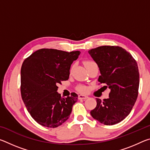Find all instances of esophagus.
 Listing matches in <instances>:
<instances>
[{
  "instance_id": "34e87169",
  "label": "esophagus",
  "mask_w": 150,
  "mask_h": 150,
  "mask_svg": "<svg viewBox=\"0 0 150 150\" xmlns=\"http://www.w3.org/2000/svg\"><path fill=\"white\" fill-rule=\"evenodd\" d=\"M87 98H88V96L86 95H79V99H87Z\"/></svg>"
}]
</instances>
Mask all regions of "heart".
Segmentation results:
<instances>
[{"label": "heart", "mask_w": 150, "mask_h": 150, "mask_svg": "<svg viewBox=\"0 0 150 150\" xmlns=\"http://www.w3.org/2000/svg\"><path fill=\"white\" fill-rule=\"evenodd\" d=\"M95 63V62H93V61H87V62H85V67H87L88 65L92 64V63ZM78 90L80 92L85 93V92H87V91L88 88L85 85H80V86H79Z\"/></svg>", "instance_id": "heart-1"}]
</instances>
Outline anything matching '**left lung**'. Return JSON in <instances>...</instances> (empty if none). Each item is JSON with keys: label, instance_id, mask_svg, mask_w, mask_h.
Listing matches in <instances>:
<instances>
[{"label": "left lung", "instance_id": "1", "mask_svg": "<svg viewBox=\"0 0 150 150\" xmlns=\"http://www.w3.org/2000/svg\"><path fill=\"white\" fill-rule=\"evenodd\" d=\"M88 54L99 67V84L110 89L107 99L96 98V106L91 115L105 125L120 122L138 98L139 74L136 61L126 50L115 45L99 46L88 50Z\"/></svg>", "mask_w": 150, "mask_h": 150}]
</instances>
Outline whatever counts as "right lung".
<instances>
[{
	"mask_svg": "<svg viewBox=\"0 0 150 150\" xmlns=\"http://www.w3.org/2000/svg\"><path fill=\"white\" fill-rule=\"evenodd\" d=\"M79 51L67 52L40 49L24 61L21 67L22 98L34 120L43 126L57 128L69 118L77 102L75 93L63 98L57 85L68 80L70 67Z\"/></svg>",
	"mask_w": 150,
	"mask_h": 150,
	"instance_id": "right-lung-1",
	"label": "right lung"
}]
</instances>
